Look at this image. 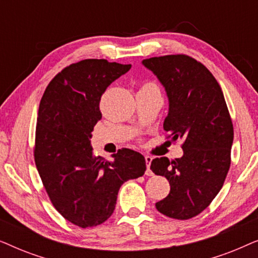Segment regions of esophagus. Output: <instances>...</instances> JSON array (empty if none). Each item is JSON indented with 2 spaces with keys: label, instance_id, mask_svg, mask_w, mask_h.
Instances as JSON below:
<instances>
[{
  "label": "esophagus",
  "instance_id": "34e87169",
  "mask_svg": "<svg viewBox=\"0 0 258 258\" xmlns=\"http://www.w3.org/2000/svg\"><path fill=\"white\" fill-rule=\"evenodd\" d=\"M146 163H147V170H146V175L147 176H153V171L150 170V164H151V161H153V157L151 156H146Z\"/></svg>",
  "mask_w": 258,
  "mask_h": 258
}]
</instances>
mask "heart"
<instances>
[{"mask_svg": "<svg viewBox=\"0 0 258 258\" xmlns=\"http://www.w3.org/2000/svg\"><path fill=\"white\" fill-rule=\"evenodd\" d=\"M148 84H150V83H148ZM144 86H146V84H144Z\"/></svg>", "mask_w": 258, "mask_h": 258, "instance_id": "obj_1", "label": "heart"}]
</instances>
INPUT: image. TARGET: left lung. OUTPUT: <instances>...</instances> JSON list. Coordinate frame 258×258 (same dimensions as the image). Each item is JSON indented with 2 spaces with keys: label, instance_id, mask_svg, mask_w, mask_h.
Here are the masks:
<instances>
[{
  "label": "left lung",
  "instance_id": "obj_1",
  "mask_svg": "<svg viewBox=\"0 0 258 258\" xmlns=\"http://www.w3.org/2000/svg\"><path fill=\"white\" fill-rule=\"evenodd\" d=\"M163 86L169 102L163 128L171 140H183V156L155 158L150 169L164 176L169 195L156 209L188 220L209 206L227 177L234 128L220 84L202 63L186 55L143 59Z\"/></svg>",
  "mask_w": 258,
  "mask_h": 258
}]
</instances>
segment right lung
<instances>
[{
	"mask_svg": "<svg viewBox=\"0 0 258 258\" xmlns=\"http://www.w3.org/2000/svg\"><path fill=\"white\" fill-rule=\"evenodd\" d=\"M130 68L93 58L67 67L48 84L38 108L37 171L56 210L81 228L107 221L121 185L146 171L142 154L123 148L105 161L94 156L90 141L102 118V94Z\"/></svg>",
	"mask_w": 258,
	"mask_h": 258,
	"instance_id": "1",
	"label": "right lung"
}]
</instances>
